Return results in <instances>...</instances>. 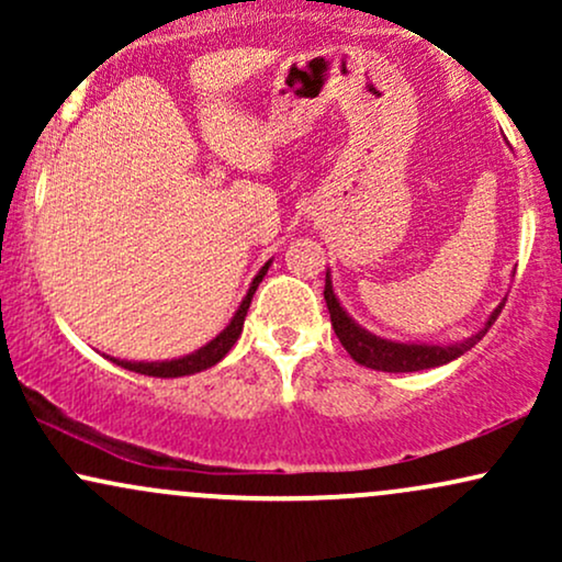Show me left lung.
Here are the masks:
<instances>
[{"mask_svg": "<svg viewBox=\"0 0 562 562\" xmlns=\"http://www.w3.org/2000/svg\"><path fill=\"white\" fill-rule=\"evenodd\" d=\"M325 301H327V308H330L333 330L338 335V340L344 344L346 351L351 353L353 362L380 372H417V370H430V367L449 364L451 359L462 357V353L470 351V348L479 344L483 335L488 333V327L494 325L496 317H499L502 306H505V303H499V306L492 312V317H488L486 327L475 333L473 338L462 340V344L428 346V344H396V340L378 338V335L367 333L364 327H359L357 322L348 317L346 308L340 306V301L335 299L330 272H327V280H325Z\"/></svg>", "mask_w": 562, "mask_h": 562, "instance_id": "8db88e82", "label": "left lung"}]
</instances>
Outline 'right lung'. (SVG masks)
Masks as SVG:
<instances>
[{
	"label": "right lung",
	"mask_w": 562,
	"mask_h": 562,
	"mask_svg": "<svg viewBox=\"0 0 562 562\" xmlns=\"http://www.w3.org/2000/svg\"><path fill=\"white\" fill-rule=\"evenodd\" d=\"M267 261L261 267V272L254 277V282H250L248 293H245V299L240 303V308L235 312V317L227 327H224L222 333L216 335L211 344H205L203 348H198L195 353H187L182 359H171V362H126V359H113V364L124 367V370H132V372H139V375H150V378H182V375H195L200 370H209V367H214L216 362H222L224 357H227V351L232 346L237 344V338H240L243 333V322H245V314H248V306L250 301H254V293L256 288H259V282L263 280V274H267L269 269Z\"/></svg>",
	"instance_id": "right-lung-1"
}]
</instances>
